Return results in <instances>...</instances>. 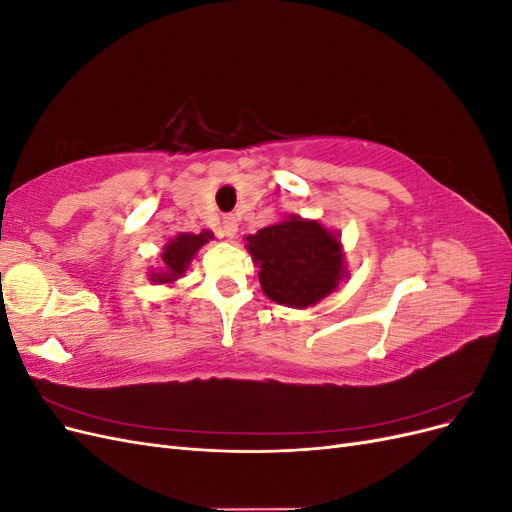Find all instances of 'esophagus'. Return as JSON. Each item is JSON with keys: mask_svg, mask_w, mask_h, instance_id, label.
Segmentation results:
<instances>
[{"mask_svg": "<svg viewBox=\"0 0 512 512\" xmlns=\"http://www.w3.org/2000/svg\"><path fill=\"white\" fill-rule=\"evenodd\" d=\"M222 235L226 239H232L237 235V220L232 218V215H226V218L222 220Z\"/></svg>", "mask_w": 512, "mask_h": 512, "instance_id": "esophagus-1", "label": "esophagus"}]
</instances>
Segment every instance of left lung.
Instances as JSON below:
<instances>
[{
  "label": "left lung",
  "instance_id": "obj_1",
  "mask_svg": "<svg viewBox=\"0 0 512 512\" xmlns=\"http://www.w3.org/2000/svg\"><path fill=\"white\" fill-rule=\"evenodd\" d=\"M245 241L260 267L262 292L280 305L312 307L348 277L339 237L316 220L288 215Z\"/></svg>",
  "mask_w": 512,
  "mask_h": 512
}]
</instances>
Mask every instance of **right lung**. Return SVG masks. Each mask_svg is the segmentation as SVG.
I'll return each instance as SVG.
<instances>
[{"instance_id":"obj_1","label":"right lung","mask_w":512,"mask_h":512,"mask_svg":"<svg viewBox=\"0 0 512 512\" xmlns=\"http://www.w3.org/2000/svg\"><path fill=\"white\" fill-rule=\"evenodd\" d=\"M213 239V232L203 230L200 235H192V232H181L175 239H170L164 245L162 252V269L151 271L149 280L153 284H173L179 277L185 275V269L190 267L192 258L196 252Z\"/></svg>"}]
</instances>
